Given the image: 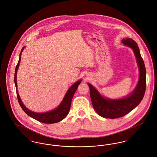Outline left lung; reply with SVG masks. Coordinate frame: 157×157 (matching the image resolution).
<instances>
[{
    "instance_id": "1",
    "label": "left lung",
    "mask_w": 157,
    "mask_h": 157,
    "mask_svg": "<svg viewBox=\"0 0 157 157\" xmlns=\"http://www.w3.org/2000/svg\"><path fill=\"white\" fill-rule=\"evenodd\" d=\"M122 43L131 48L136 58L139 69V78L136 87L128 96L121 99H110L102 97L90 83V99L93 107L100 116L110 119L122 117L136 108L141 102L146 90V68L137 44L131 38H125Z\"/></svg>"
}]
</instances>
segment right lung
Returning a JSON list of instances; mask_svg holds the SVG:
<instances>
[{
  "label": "right lung",
  "mask_w": 157,
  "mask_h": 157,
  "mask_svg": "<svg viewBox=\"0 0 157 157\" xmlns=\"http://www.w3.org/2000/svg\"><path fill=\"white\" fill-rule=\"evenodd\" d=\"M25 47H23L21 50V52L20 53V57L19 60L18 62V63L16 66V68L15 70L14 74V83L15 87H16V92H17V96L18 101L19 102V104L20 105L21 109L23 110V111L29 116L30 117H32L33 119L43 122L44 124H54L57 123L62 120H63L64 118L66 117V116L68 115L70 107H71V104L72 99L74 96V94H75L76 90L77 89L78 86L82 82V80H78L77 82H75L67 90L65 95L64 96V98L60 102V104L57 106V107L51 111L44 112V113H36L34 112H32L28 109H27L25 105L22 102L21 98L20 97V95L18 92L17 90V70L19 67L20 62L21 60V55L23 50H24Z\"/></svg>",
  "instance_id": "add662e5"
}]
</instances>
